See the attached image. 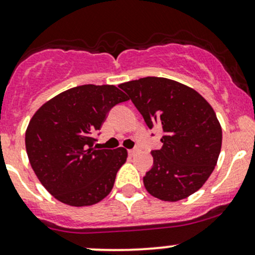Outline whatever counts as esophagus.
Masks as SVG:
<instances>
[{
    "mask_svg": "<svg viewBox=\"0 0 255 255\" xmlns=\"http://www.w3.org/2000/svg\"><path fill=\"white\" fill-rule=\"evenodd\" d=\"M138 151H139V149H138V148H134V149H130V150H128V154H129L130 156H134L135 154L138 153Z\"/></svg>",
    "mask_w": 255,
    "mask_h": 255,
    "instance_id": "1",
    "label": "esophagus"
}]
</instances>
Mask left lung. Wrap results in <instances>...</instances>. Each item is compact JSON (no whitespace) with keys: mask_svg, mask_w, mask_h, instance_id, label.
Returning a JSON list of instances; mask_svg holds the SVG:
<instances>
[{"mask_svg":"<svg viewBox=\"0 0 255 255\" xmlns=\"http://www.w3.org/2000/svg\"><path fill=\"white\" fill-rule=\"evenodd\" d=\"M149 129H163L160 149L151 151L153 168L143 177L151 196L169 202L196 192L212 174L222 145L215 111L197 91L165 78L148 76L125 82Z\"/></svg>","mask_w":255,"mask_h":255,"instance_id":"obj_1","label":"left lung"}]
</instances>
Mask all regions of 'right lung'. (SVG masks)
I'll use <instances>...</instances> for the list:
<instances>
[{
	"mask_svg": "<svg viewBox=\"0 0 255 255\" xmlns=\"http://www.w3.org/2000/svg\"><path fill=\"white\" fill-rule=\"evenodd\" d=\"M113 85H81L56 95L30 118L28 159L39 181L58 201L91 206L111 192L127 160L125 148L96 149L92 135L115 105L127 101Z\"/></svg>",
	"mask_w": 255,
	"mask_h": 255,
	"instance_id": "add662e5",
	"label": "right lung"
}]
</instances>
